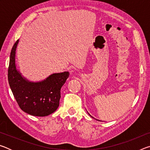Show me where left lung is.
Returning <instances> with one entry per match:
<instances>
[{
    "instance_id": "left-lung-1",
    "label": "left lung",
    "mask_w": 150,
    "mask_h": 150,
    "mask_svg": "<svg viewBox=\"0 0 150 150\" xmlns=\"http://www.w3.org/2000/svg\"><path fill=\"white\" fill-rule=\"evenodd\" d=\"M88 115H89V114H88ZM90 116H91V115H90ZM91 117H92V118H93V116H91ZM99 121H100V120H99Z\"/></svg>"
}]
</instances>
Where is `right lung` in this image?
<instances>
[{
    "label": "right lung",
    "instance_id": "1",
    "mask_svg": "<svg viewBox=\"0 0 150 150\" xmlns=\"http://www.w3.org/2000/svg\"><path fill=\"white\" fill-rule=\"evenodd\" d=\"M19 40L12 48L8 70L10 87L20 108L35 116H46L57 110L59 105L61 88L69 73H54L39 82H31L22 77L16 66V50Z\"/></svg>",
    "mask_w": 150,
    "mask_h": 150
}]
</instances>
